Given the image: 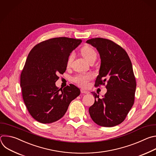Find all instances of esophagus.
I'll return each instance as SVG.
<instances>
[{"label": "esophagus", "mask_w": 156, "mask_h": 156, "mask_svg": "<svg viewBox=\"0 0 156 156\" xmlns=\"http://www.w3.org/2000/svg\"><path fill=\"white\" fill-rule=\"evenodd\" d=\"M80 91L82 93H84V94H88V93H90V92L87 90H85L84 89H81L80 90Z\"/></svg>", "instance_id": "1"}]
</instances>
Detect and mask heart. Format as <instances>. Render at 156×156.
I'll return each mask as SVG.
<instances>
[{
	"instance_id": "obj_1",
	"label": "heart",
	"mask_w": 156,
	"mask_h": 156,
	"mask_svg": "<svg viewBox=\"0 0 156 156\" xmlns=\"http://www.w3.org/2000/svg\"><path fill=\"white\" fill-rule=\"evenodd\" d=\"M81 53L83 55V56L88 61L92 59L97 58V53L95 50L93 49L92 47H91L89 45H85L83 46L81 49ZM73 58V55L71 54L68 60V63L69 64L72 61ZM93 75L90 73H87V74H79L74 77V80L76 83L79 84L80 86L82 87H86L87 85V83L89 80H90L93 78Z\"/></svg>"
}]
</instances>
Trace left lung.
Returning <instances> with one entry per match:
<instances>
[{"instance_id":"left-lung-1","label":"left lung","mask_w":156,"mask_h":156,"mask_svg":"<svg viewBox=\"0 0 156 156\" xmlns=\"http://www.w3.org/2000/svg\"><path fill=\"white\" fill-rule=\"evenodd\" d=\"M98 50L101 66L95 87L107 84V92L100 98L95 92V103L89 108L90 115L97 125L111 127L121 123L134 104L136 80L130 59L123 48L109 39L87 41Z\"/></svg>"}]
</instances>
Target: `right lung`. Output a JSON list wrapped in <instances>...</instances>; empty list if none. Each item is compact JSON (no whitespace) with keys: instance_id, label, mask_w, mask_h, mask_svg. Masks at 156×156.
Instances as JSON below:
<instances>
[{"instance_id":"1","label":"right lung","mask_w":156,"mask_h":156,"mask_svg":"<svg viewBox=\"0 0 156 156\" xmlns=\"http://www.w3.org/2000/svg\"><path fill=\"white\" fill-rule=\"evenodd\" d=\"M81 42V39L65 37L52 38L37 44L29 52L21 74L20 86L27 109L37 121L50 123L58 120L80 95L74 85L61 90L55 82L58 75L66 71L70 53Z\"/></svg>"}]
</instances>
